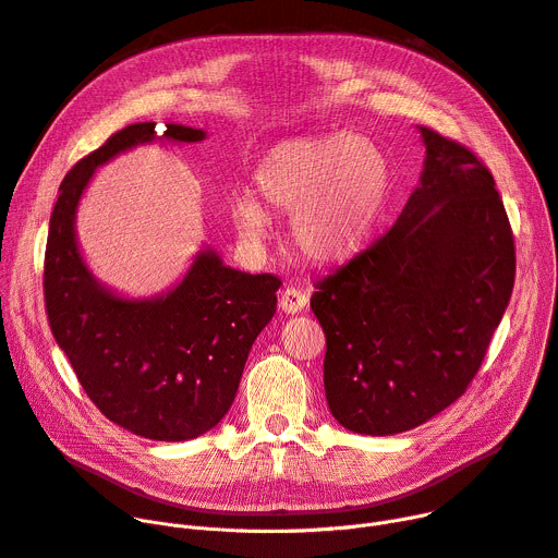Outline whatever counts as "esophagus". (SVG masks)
Wrapping results in <instances>:
<instances>
[{"label": "esophagus", "mask_w": 558, "mask_h": 558, "mask_svg": "<svg viewBox=\"0 0 558 558\" xmlns=\"http://www.w3.org/2000/svg\"><path fill=\"white\" fill-rule=\"evenodd\" d=\"M308 304V294L300 288L294 286H288L283 292H281V300H279V308L288 315H294V313H302Z\"/></svg>", "instance_id": "obj_1"}]
</instances>
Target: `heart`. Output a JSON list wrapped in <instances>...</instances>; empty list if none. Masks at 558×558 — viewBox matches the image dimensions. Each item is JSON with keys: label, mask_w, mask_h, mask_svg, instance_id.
<instances>
[{"label": "heart", "mask_w": 558, "mask_h": 558, "mask_svg": "<svg viewBox=\"0 0 558 558\" xmlns=\"http://www.w3.org/2000/svg\"><path fill=\"white\" fill-rule=\"evenodd\" d=\"M260 203H232L239 232L254 243L270 234V216H292L300 254L319 266L344 264L369 241L389 193V163L365 135L300 137L270 148L254 171Z\"/></svg>", "instance_id": "obj_1"}]
</instances>
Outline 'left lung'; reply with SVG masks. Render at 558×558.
Instances as JSON below:
<instances>
[{"instance_id": "1", "label": "left lung", "mask_w": 558, "mask_h": 558, "mask_svg": "<svg viewBox=\"0 0 558 558\" xmlns=\"http://www.w3.org/2000/svg\"><path fill=\"white\" fill-rule=\"evenodd\" d=\"M418 186L389 232L319 281L324 391L342 428L387 437L460 399L509 306L515 250L494 175L418 128Z\"/></svg>"}]
</instances>
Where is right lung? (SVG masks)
Here are the masks:
<instances>
[{
    "label": "right lung",
    "instance_id": "1",
    "mask_svg": "<svg viewBox=\"0 0 558 558\" xmlns=\"http://www.w3.org/2000/svg\"><path fill=\"white\" fill-rule=\"evenodd\" d=\"M205 130L133 123L64 175L45 254V304L53 338L92 403L112 423L153 441L205 435L232 408L256 336L277 311L281 281L195 254L186 275L155 298H125L87 268L76 211L98 167L155 140L195 144Z\"/></svg>",
    "mask_w": 558,
    "mask_h": 558
}]
</instances>
